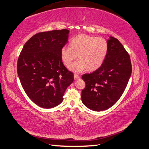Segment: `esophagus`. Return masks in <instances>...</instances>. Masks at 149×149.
Segmentation results:
<instances>
[{
  "mask_svg": "<svg viewBox=\"0 0 149 149\" xmlns=\"http://www.w3.org/2000/svg\"><path fill=\"white\" fill-rule=\"evenodd\" d=\"M74 78L75 80H78V79L80 78V76L78 74H74Z\"/></svg>",
  "mask_w": 149,
  "mask_h": 149,
  "instance_id": "34e87169",
  "label": "esophagus"
}]
</instances>
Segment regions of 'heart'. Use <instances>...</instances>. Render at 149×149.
<instances>
[{
  "mask_svg": "<svg viewBox=\"0 0 149 149\" xmlns=\"http://www.w3.org/2000/svg\"><path fill=\"white\" fill-rule=\"evenodd\" d=\"M69 46L62 48L61 58L64 64L69 66L78 55L79 60L69 66L75 72L96 70L103 63L108 50V42L104 38L86 34L72 38Z\"/></svg>",
  "mask_w": 149,
  "mask_h": 149,
  "instance_id": "b5f03b06",
  "label": "heart"
}]
</instances>
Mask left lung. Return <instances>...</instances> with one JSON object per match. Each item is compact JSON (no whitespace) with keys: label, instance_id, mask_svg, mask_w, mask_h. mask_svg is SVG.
<instances>
[{"label":"left lung","instance_id":"left-lung-1","mask_svg":"<svg viewBox=\"0 0 149 149\" xmlns=\"http://www.w3.org/2000/svg\"><path fill=\"white\" fill-rule=\"evenodd\" d=\"M107 42L108 53L101 67L82 76L85 87L81 91V101L96 111L107 110L116 103L132 72L130 56L123 45L113 37Z\"/></svg>","mask_w":149,"mask_h":149}]
</instances>
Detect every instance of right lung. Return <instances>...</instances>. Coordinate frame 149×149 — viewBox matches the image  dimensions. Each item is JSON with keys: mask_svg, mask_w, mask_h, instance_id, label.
Segmentation results:
<instances>
[{"mask_svg": "<svg viewBox=\"0 0 149 149\" xmlns=\"http://www.w3.org/2000/svg\"><path fill=\"white\" fill-rule=\"evenodd\" d=\"M67 29L39 32L25 42L17 63L22 87L39 107L52 108L63 101L74 74L62 61V48L68 43Z\"/></svg>", "mask_w": 149, "mask_h": 149, "instance_id": "obj_1", "label": "right lung"}]
</instances>
